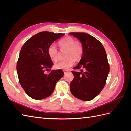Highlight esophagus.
I'll use <instances>...</instances> for the list:
<instances>
[{
	"mask_svg": "<svg viewBox=\"0 0 131 131\" xmlns=\"http://www.w3.org/2000/svg\"><path fill=\"white\" fill-rule=\"evenodd\" d=\"M63 72L64 73V74H66L67 72H68V70H63Z\"/></svg>",
	"mask_w": 131,
	"mask_h": 131,
	"instance_id": "esophagus-1",
	"label": "esophagus"
}]
</instances>
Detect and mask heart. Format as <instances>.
<instances>
[{
    "mask_svg": "<svg viewBox=\"0 0 131 131\" xmlns=\"http://www.w3.org/2000/svg\"><path fill=\"white\" fill-rule=\"evenodd\" d=\"M58 44L61 49H66L65 59L58 62L54 64L57 69H67L73 66L77 60H80L84 53V47L81 43L75 41L71 37H66L59 41ZM47 53L51 60L56 62L59 58V53L54 45H51L47 50Z\"/></svg>",
    "mask_w": 131,
    "mask_h": 131,
    "instance_id": "1",
    "label": "heart"
}]
</instances>
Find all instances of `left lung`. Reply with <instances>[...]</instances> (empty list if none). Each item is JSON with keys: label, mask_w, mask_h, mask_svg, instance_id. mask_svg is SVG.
Listing matches in <instances>:
<instances>
[{"label": "left lung", "mask_w": 131, "mask_h": 131, "mask_svg": "<svg viewBox=\"0 0 131 131\" xmlns=\"http://www.w3.org/2000/svg\"><path fill=\"white\" fill-rule=\"evenodd\" d=\"M78 38L84 47V53L78 64L72 71L74 79L70 90L73 96L89 101L97 96L104 88L109 72L108 58L103 46L96 38L85 33H70Z\"/></svg>", "instance_id": "1"}]
</instances>
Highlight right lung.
<instances>
[{
    "label": "right lung",
    "mask_w": 131,
    "mask_h": 131,
    "mask_svg": "<svg viewBox=\"0 0 131 131\" xmlns=\"http://www.w3.org/2000/svg\"><path fill=\"white\" fill-rule=\"evenodd\" d=\"M64 35L42 31L22 47L16 67L19 82L28 96L34 100H42L52 94L57 82L64 74L61 69L45 74L53 65L47 53L48 48Z\"/></svg>",
    "instance_id": "add662e5"
}]
</instances>
